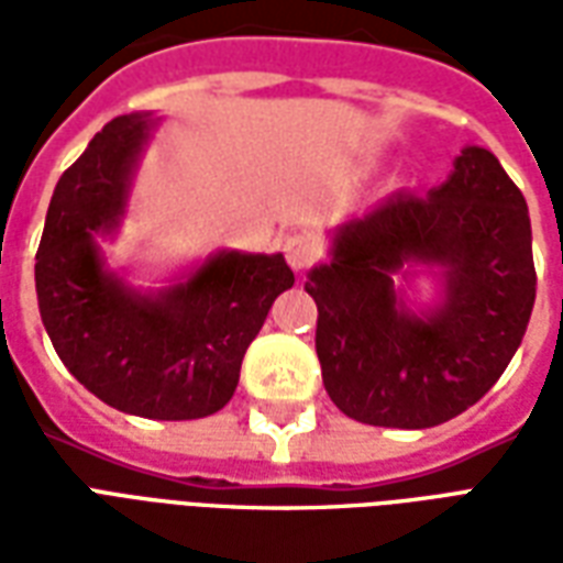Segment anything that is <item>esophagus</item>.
Listing matches in <instances>:
<instances>
[{"instance_id":"esophagus-1","label":"esophagus","mask_w":563,"mask_h":563,"mask_svg":"<svg viewBox=\"0 0 563 563\" xmlns=\"http://www.w3.org/2000/svg\"><path fill=\"white\" fill-rule=\"evenodd\" d=\"M283 253H286V262H289L295 271H305L310 268L313 258L319 256V246L310 234H289V238L283 241Z\"/></svg>"}]
</instances>
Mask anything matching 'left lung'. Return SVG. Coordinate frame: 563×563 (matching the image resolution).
Instances as JSON below:
<instances>
[{
    "label": "left lung",
    "mask_w": 563,
    "mask_h": 563,
    "mask_svg": "<svg viewBox=\"0 0 563 563\" xmlns=\"http://www.w3.org/2000/svg\"><path fill=\"white\" fill-rule=\"evenodd\" d=\"M419 273L438 283L424 308L402 289ZM305 289L341 413L379 428L449 422L495 386L528 329L537 274L525 196L492 150L471 144L428 196L395 192L338 222Z\"/></svg>",
    "instance_id": "8db88e82"
}]
</instances>
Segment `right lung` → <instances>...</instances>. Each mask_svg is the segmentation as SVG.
<instances>
[{
	"mask_svg": "<svg viewBox=\"0 0 563 563\" xmlns=\"http://www.w3.org/2000/svg\"><path fill=\"white\" fill-rule=\"evenodd\" d=\"M159 117L123 114L90 141L51 198L35 256L38 310L80 386L120 413L180 422L232 401L246 346L292 289L283 253L217 250L162 289L108 268L141 156Z\"/></svg>",
	"mask_w": 563,
	"mask_h": 563,
	"instance_id": "1",
	"label": "right lung"
}]
</instances>
